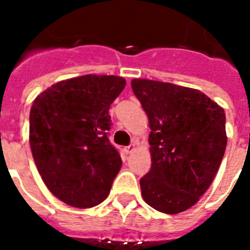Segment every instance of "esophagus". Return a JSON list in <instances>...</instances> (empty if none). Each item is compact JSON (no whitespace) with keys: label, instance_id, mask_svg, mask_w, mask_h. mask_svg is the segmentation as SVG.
Returning a JSON list of instances; mask_svg holds the SVG:
<instances>
[{"label":"esophagus","instance_id":"esophagus-1","mask_svg":"<svg viewBox=\"0 0 250 250\" xmlns=\"http://www.w3.org/2000/svg\"><path fill=\"white\" fill-rule=\"evenodd\" d=\"M134 149H136V145L134 144H132L130 146H126V147H124V151H125V154H130L134 151Z\"/></svg>","mask_w":250,"mask_h":250}]
</instances>
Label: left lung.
I'll return each instance as SVG.
<instances>
[{"label": "left lung", "mask_w": 250, "mask_h": 250, "mask_svg": "<svg viewBox=\"0 0 250 250\" xmlns=\"http://www.w3.org/2000/svg\"><path fill=\"white\" fill-rule=\"evenodd\" d=\"M147 114L151 168L140 181L150 207L175 215L211 186L227 146L224 109L203 92L171 83L133 79Z\"/></svg>", "instance_id": "obj_1"}]
</instances>
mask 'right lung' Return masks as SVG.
I'll use <instances>...</instances> for the list:
<instances>
[{
	"mask_svg": "<svg viewBox=\"0 0 250 250\" xmlns=\"http://www.w3.org/2000/svg\"><path fill=\"white\" fill-rule=\"evenodd\" d=\"M125 79L84 75L47 88L30 110V146L47 188L68 206L91 208L109 194L123 161L109 142L110 104Z\"/></svg>",
	"mask_w": 250,
	"mask_h": 250,
	"instance_id": "1",
	"label": "right lung"
}]
</instances>
